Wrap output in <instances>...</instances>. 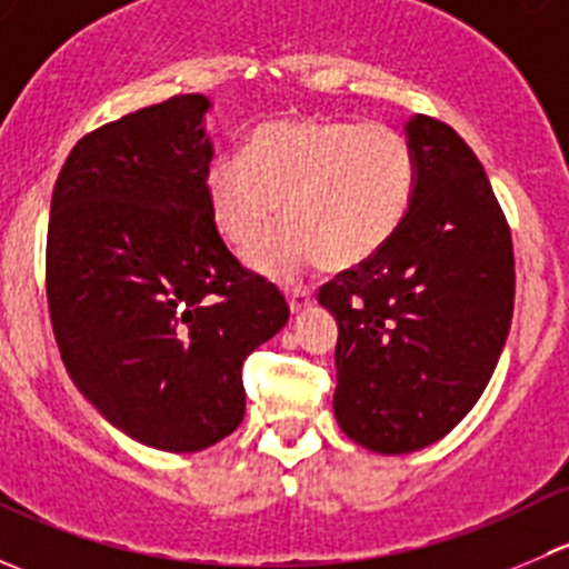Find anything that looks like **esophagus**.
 Here are the masks:
<instances>
[{"instance_id": "34e87169", "label": "esophagus", "mask_w": 569, "mask_h": 569, "mask_svg": "<svg viewBox=\"0 0 569 569\" xmlns=\"http://www.w3.org/2000/svg\"><path fill=\"white\" fill-rule=\"evenodd\" d=\"M286 300H289L291 313L306 311L308 306H313V291L311 289H289L286 291Z\"/></svg>"}]
</instances>
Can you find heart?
Here are the masks:
<instances>
[{"mask_svg":"<svg viewBox=\"0 0 569 569\" xmlns=\"http://www.w3.org/2000/svg\"><path fill=\"white\" fill-rule=\"evenodd\" d=\"M214 226L261 274L291 280L311 261L349 269L377 256L410 209L416 157L401 131L355 120H269L242 153H220L203 176Z\"/></svg>","mask_w":569,"mask_h":569,"instance_id":"obj_1","label":"heart"}]
</instances>
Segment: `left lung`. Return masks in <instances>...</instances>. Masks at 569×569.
I'll use <instances>...</instances> for the list:
<instances>
[{
    "instance_id": "left-lung-1",
    "label": "left lung",
    "mask_w": 569,
    "mask_h": 569,
    "mask_svg": "<svg viewBox=\"0 0 569 569\" xmlns=\"http://www.w3.org/2000/svg\"><path fill=\"white\" fill-rule=\"evenodd\" d=\"M416 192L369 261L319 289L338 321L332 410L355 443L410 455L479 401L507 343L515 252L507 217L468 142L412 114Z\"/></svg>"
}]
</instances>
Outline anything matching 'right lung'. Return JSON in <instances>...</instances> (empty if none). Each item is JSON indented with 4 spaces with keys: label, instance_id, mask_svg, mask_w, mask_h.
Here are the masks:
<instances>
[{
    "label": "right lung",
    "instance_id": "add662e5",
    "mask_svg": "<svg viewBox=\"0 0 569 569\" xmlns=\"http://www.w3.org/2000/svg\"><path fill=\"white\" fill-rule=\"evenodd\" d=\"M209 107L173 96L84 134L46 237L68 375L112 427L176 455L242 423L244 358L289 321L283 295L233 258L211 217Z\"/></svg>",
    "mask_w": 569,
    "mask_h": 569
}]
</instances>
